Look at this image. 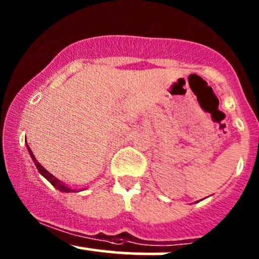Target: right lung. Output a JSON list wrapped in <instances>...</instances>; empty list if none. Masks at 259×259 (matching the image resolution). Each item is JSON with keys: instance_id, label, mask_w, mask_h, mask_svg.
<instances>
[{"instance_id": "add662e5", "label": "right lung", "mask_w": 259, "mask_h": 259, "mask_svg": "<svg viewBox=\"0 0 259 259\" xmlns=\"http://www.w3.org/2000/svg\"><path fill=\"white\" fill-rule=\"evenodd\" d=\"M26 148H28V152H29V154H30L32 162H34L35 165H36L38 173L42 175L45 179L49 180L50 183H51L52 185H53V187H56V189L59 190V191H61V192H67V194H68V192H79V191H82V190H85V189H81V190H80V189L79 190L78 189H72V187L65 185L63 181H61L59 179H57V178H56L55 175H52L49 170H46V169H45L42 165H41L40 163L37 162L36 158H35L34 153L31 152V150H30V147H29V145H26Z\"/></svg>"}]
</instances>
